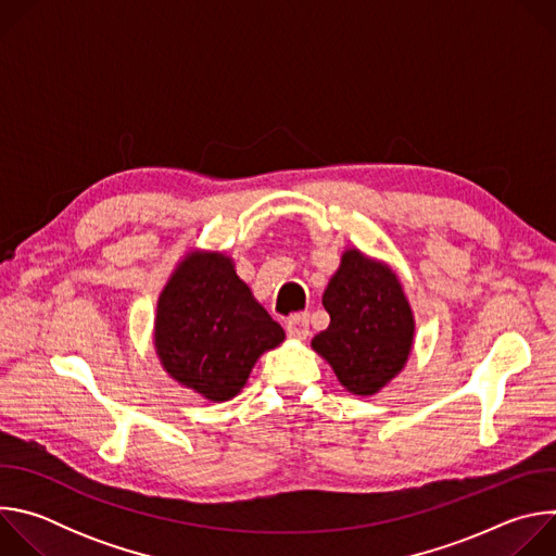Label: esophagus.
<instances>
[{
	"mask_svg": "<svg viewBox=\"0 0 556 556\" xmlns=\"http://www.w3.org/2000/svg\"><path fill=\"white\" fill-rule=\"evenodd\" d=\"M286 330L294 339H307L309 337V314L307 312L292 314L286 324Z\"/></svg>",
	"mask_w": 556,
	"mask_h": 556,
	"instance_id": "34e87169",
	"label": "esophagus"
}]
</instances>
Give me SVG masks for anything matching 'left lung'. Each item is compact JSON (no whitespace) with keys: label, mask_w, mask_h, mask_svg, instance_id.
<instances>
[{"label":"left lung","mask_w":556,"mask_h":556,"mask_svg":"<svg viewBox=\"0 0 556 556\" xmlns=\"http://www.w3.org/2000/svg\"><path fill=\"white\" fill-rule=\"evenodd\" d=\"M328 330L312 339L339 382L371 395L399 374L414 345V314L395 273L361 251L343 253L341 268L324 292Z\"/></svg>","instance_id":"obj_1"}]
</instances>
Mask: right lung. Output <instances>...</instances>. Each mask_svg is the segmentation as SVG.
<instances>
[{
  "label": "right lung",
  "mask_w": 556,
  "mask_h": 556,
  "mask_svg": "<svg viewBox=\"0 0 556 556\" xmlns=\"http://www.w3.org/2000/svg\"><path fill=\"white\" fill-rule=\"evenodd\" d=\"M283 330L219 253L187 255L157 299L153 345L167 374L211 403L230 401Z\"/></svg>",
  "instance_id": "add662e5"
}]
</instances>
